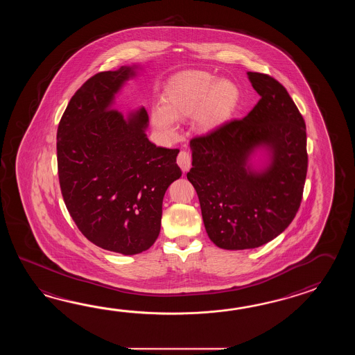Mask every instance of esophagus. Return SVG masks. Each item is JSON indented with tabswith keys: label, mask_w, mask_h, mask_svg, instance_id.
Instances as JSON below:
<instances>
[{
	"label": "esophagus",
	"mask_w": 355,
	"mask_h": 355,
	"mask_svg": "<svg viewBox=\"0 0 355 355\" xmlns=\"http://www.w3.org/2000/svg\"><path fill=\"white\" fill-rule=\"evenodd\" d=\"M178 165L184 173L189 171V168L191 167V155L188 151H180L178 155Z\"/></svg>",
	"instance_id": "34e87169"
}]
</instances>
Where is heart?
Segmentation results:
<instances>
[{"label": "heart", "instance_id": "b5f03b06", "mask_svg": "<svg viewBox=\"0 0 355 355\" xmlns=\"http://www.w3.org/2000/svg\"><path fill=\"white\" fill-rule=\"evenodd\" d=\"M239 89L226 80H219L207 72H190L168 83L161 98L162 109L152 112L156 128L174 133V121L191 118L203 129H213L228 121L239 104Z\"/></svg>", "mask_w": 355, "mask_h": 355}]
</instances>
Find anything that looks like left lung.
<instances>
[{
    "instance_id": "obj_1",
    "label": "left lung",
    "mask_w": 355,
    "mask_h": 355,
    "mask_svg": "<svg viewBox=\"0 0 355 355\" xmlns=\"http://www.w3.org/2000/svg\"><path fill=\"white\" fill-rule=\"evenodd\" d=\"M248 76L261 96L254 109L190 141L187 178L207 234L225 250L255 249L282 234L300 209L309 166L306 123L286 87L272 76ZM257 145L272 153L261 173L247 164Z\"/></svg>"
}]
</instances>
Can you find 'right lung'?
I'll return each instance as SVG.
<instances>
[{
    "label": "right lung",
    "instance_id": "obj_1",
    "mask_svg": "<svg viewBox=\"0 0 355 355\" xmlns=\"http://www.w3.org/2000/svg\"><path fill=\"white\" fill-rule=\"evenodd\" d=\"M135 73V67H121L90 77L57 130L60 191L71 217L89 241L123 255L157 240L164 196L181 176L179 150L156 147L146 136L144 107L125 118L112 106Z\"/></svg>",
    "mask_w": 355,
    "mask_h": 355
}]
</instances>
